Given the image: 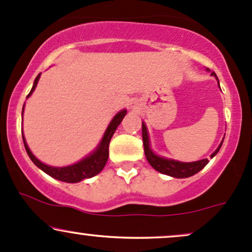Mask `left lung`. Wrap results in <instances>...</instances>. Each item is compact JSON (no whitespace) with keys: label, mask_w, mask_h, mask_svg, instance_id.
Segmentation results:
<instances>
[{"label":"left lung","mask_w":252,"mask_h":252,"mask_svg":"<svg viewBox=\"0 0 252 252\" xmlns=\"http://www.w3.org/2000/svg\"><path fill=\"white\" fill-rule=\"evenodd\" d=\"M212 76H216L215 72H212ZM218 79V78H217ZM142 138H143V147H144V154H146L147 160L150 163V166L153 167L155 170L158 172L162 173V174L173 176V178H189V176L196 174L198 172L204 168L207 163H209V160L207 158H204V160H199L195 161V162H180V161H175L172 160V158H161V156H158L156 154L153 153V150L150 149V144H149V136H148V131H147L146 124L142 123ZM222 144H219V147L217 148V150L211 155V158H213L217 153L219 152Z\"/></svg>","instance_id":"obj_1"}]
</instances>
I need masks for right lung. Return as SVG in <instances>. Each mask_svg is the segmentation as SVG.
I'll return each mask as SVG.
<instances>
[{"label":"right lung","mask_w":252,"mask_h":252,"mask_svg":"<svg viewBox=\"0 0 252 252\" xmlns=\"http://www.w3.org/2000/svg\"><path fill=\"white\" fill-rule=\"evenodd\" d=\"M40 74H37V77L35 78L33 84V88H32L31 92L28 94L27 98L33 94V91L36 88V84L39 82L40 79ZM25 108V105H24ZM22 114H24V110H22ZM126 110H122L120 111L118 114L112 118V121L110 122V124L106 128L105 132H104V136L100 141L99 146L97 147V149L94 150L92 154H90L89 156H86L85 158H83L82 161L79 162L71 164V166L67 167H52V166H47V164L42 163L41 161H39L35 156L33 155V153L31 152V149L28 148L27 143H26V140L22 135V140H24V144H25V148L26 152H27L28 156L31 158V160L33 161L34 164L36 167H39L40 169L43 170L46 174H48L52 178L57 179V180L63 181V182H70V184H74V182H79L84 180V179H89L92 178V176L97 175L98 173L100 172L105 166L106 161H108L109 158V143L110 140H111L112 135L115 134L116 131L117 126H120L122 120L126 116Z\"/></svg>","instance_id":"1"}]
</instances>
